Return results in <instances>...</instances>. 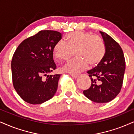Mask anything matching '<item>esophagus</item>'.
Masks as SVG:
<instances>
[{
	"mask_svg": "<svg viewBox=\"0 0 134 134\" xmlns=\"http://www.w3.org/2000/svg\"><path fill=\"white\" fill-rule=\"evenodd\" d=\"M70 75L72 77H75V78H76V77L78 76V75L76 73H70Z\"/></svg>",
	"mask_w": 134,
	"mask_h": 134,
	"instance_id": "esophagus-1",
	"label": "esophagus"
}]
</instances>
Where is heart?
<instances>
[{
  "label": "heart",
  "instance_id": "obj_1",
  "mask_svg": "<svg viewBox=\"0 0 134 134\" xmlns=\"http://www.w3.org/2000/svg\"><path fill=\"white\" fill-rule=\"evenodd\" d=\"M66 42L59 41L53 49L54 57L60 60H67L75 53L76 58L69 62L64 70L71 73H77L91 66L98 65L105 54V46L102 39L97 35L77 31L66 36Z\"/></svg>",
  "mask_w": 134,
  "mask_h": 134
}]
</instances>
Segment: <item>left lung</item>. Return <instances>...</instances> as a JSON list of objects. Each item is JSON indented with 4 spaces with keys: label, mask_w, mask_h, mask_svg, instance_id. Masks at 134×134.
Masks as SVG:
<instances>
[{
    "label": "left lung",
    "mask_w": 134,
    "mask_h": 134,
    "mask_svg": "<svg viewBox=\"0 0 134 134\" xmlns=\"http://www.w3.org/2000/svg\"><path fill=\"white\" fill-rule=\"evenodd\" d=\"M99 32L105 46V54L96 67L87 71L92 82L83 94L92 101L106 103L114 99L120 91L125 62L123 51L118 43L105 32Z\"/></svg>",
    "instance_id": "1"
}]
</instances>
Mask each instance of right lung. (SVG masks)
Listing matches in <instances>:
<instances>
[{"instance_id":"add662e5","label":"right lung","mask_w":134,"mask_h":134,"mask_svg":"<svg viewBox=\"0 0 134 134\" xmlns=\"http://www.w3.org/2000/svg\"><path fill=\"white\" fill-rule=\"evenodd\" d=\"M62 38L60 32L42 30L23 41L16 49L11 62L13 85L28 103L40 104L55 94L60 75L48 74L57 68L53 49Z\"/></svg>"}]
</instances>
